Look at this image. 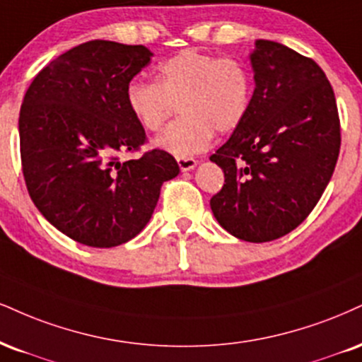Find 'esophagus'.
Wrapping results in <instances>:
<instances>
[{"label": "esophagus", "instance_id": "1", "mask_svg": "<svg viewBox=\"0 0 362 362\" xmlns=\"http://www.w3.org/2000/svg\"><path fill=\"white\" fill-rule=\"evenodd\" d=\"M177 163H178V167H180L182 172H189V170L195 168L197 160L190 158V156H182V158H177Z\"/></svg>", "mask_w": 362, "mask_h": 362}]
</instances>
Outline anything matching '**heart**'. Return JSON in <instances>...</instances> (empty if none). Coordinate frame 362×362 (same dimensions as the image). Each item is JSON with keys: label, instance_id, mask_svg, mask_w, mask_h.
Instances as JSON below:
<instances>
[{"label": "heart", "instance_id": "b5f03b06", "mask_svg": "<svg viewBox=\"0 0 362 362\" xmlns=\"http://www.w3.org/2000/svg\"><path fill=\"white\" fill-rule=\"evenodd\" d=\"M252 90V72L243 60L187 49L158 65V82L129 81L124 101L146 132H158L178 104L182 116L155 146L182 158L206 150L214 132L226 134L245 123Z\"/></svg>", "mask_w": 362, "mask_h": 362}]
</instances>
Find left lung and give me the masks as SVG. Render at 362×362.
Segmentation results:
<instances>
[{"label": "left lung", "instance_id": "1", "mask_svg": "<svg viewBox=\"0 0 362 362\" xmlns=\"http://www.w3.org/2000/svg\"><path fill=\"white\" fill-rule=\"evenodd\" d=\"M255 93L245 123L214 155L224 185L214 217L243 241L267 243L307 219L341 150L334 89L308 57L269 40L251 54Z\"/></svg>", "mask_w": 362, "mask_h": 362}]
</instances>
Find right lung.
I'll return each mask as SVG.
<instances>
[{
    "label": "right lung",
    "instance_id": "right-lung-1",
    "mask_svg": "<svg viewBox=\"0 0 362 362\" xmlns=\"http://www.w3.org/2000/svg\"><path fill=\"white\" fill-rule=\"evenodd\" d=\"M143 45L90 40L59 55L35 76L20 110L25 184L42 216L81 245L112 247L148 224L163 182L180 168L167 151L136 153L146 143L124 101L146 67Z\"/></svg>",
    "mask_w": 362,
    "mask_h": 362
}]
</instances>
